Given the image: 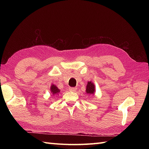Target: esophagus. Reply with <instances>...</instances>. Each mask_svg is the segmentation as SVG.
<instances>
[{
	"label": "esophagus",
	"mask_w": 149,
	"mask_h": 149,
	"mask_svg": "<svg viewBox=\"0 0 149 149\" xmlns=\"http://www.w3.org/2000/svg\"><path fill=\"white\" fill-rule=\"evenodd\" d=\"M69 89L70 91H75V90H76V88H70Z\"/></svg>",
	"instance_id": "34e87169"
}]
</instances>
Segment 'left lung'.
<instances>
[{
  "mask_svg": "<svg viewBox=\"0 0 149 149\" xmlns=\"http://www.w3.org/2000/svg\"><path fill=\"white\" fill-rule=\"evenodd\" d=\"M86 93L88 94H93L95 92V85L93 83L88 82L86 86Z\"/></svg>",
  "mask_w": 149,
  "mask_h": 149,
  "instance_id": "left-lung-1",
  "label": "left lung"
}]
</instances>
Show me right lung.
Listing matches in <instances>:
<instances>
[{
  "mask_svg": "<svg viewBox=\"0 0 149 149\" xmlns=\"http://www.w3.org/2000/svg\"><path fill=\"white\" fill-rule=\"evenodd\" d=\"M50 91H51L53 95L57 94L60 92V90L58 89V87H56L54 84H52L51 87H50Z\"/></svg>",
  "mask_w": 149,
  "mask_h": 149,
  "instance_id": "1",
  "label": "right lung"
}]
</instances>
